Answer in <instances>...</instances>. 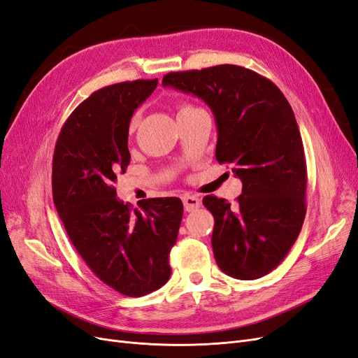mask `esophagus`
<instances>
[{
    "label": "esophagus",
    "instance_id": "1",
    "mask_svg": "<svg viewBox=\"0 0 358 358\" xmlns=\"http://www.w3.org/2000/svg\"><path fill=\"white\" fill-rule=\"evenodd\" d=\"M182 201H183V208H185L187 212H192V210L199 209L200 204H201L200 199L196 197V196H185L182 199Z\"/></svg>",
    "mask_w": 358,
    "mask_h": 358
}]
</instances>
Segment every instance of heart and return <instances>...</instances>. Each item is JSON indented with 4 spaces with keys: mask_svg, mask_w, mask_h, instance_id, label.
Listing matches in <instances>:
<instances>
[{
    "mask_svg": "<svg viewBox=\"0 0 358 358\" xmlns=\"http://www.w3.org/2000/svg\"><path fill=\"white\" fill-rule=\"evenodd\" d=\"M197 107H194V106H191V104H182V106H179V110H178V115H180V113H187V112H191V110H196ZM137 124H138V113H136L133 117H131V121H129V129H133L137 127Z\"/></svg>",
    "mask_w": 358,
    "mask_h": 358,
    "instance_id": "heart-1",
    "label": "heart"
}]
</instances>
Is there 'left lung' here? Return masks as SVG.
Listing matches in <instances>:
<instances>
[{
  "mask_svg": "<svg viewBox=\"0 0 358 358\" xmlns=\"http://www.w3.org/2000/svg\"><path fill=\"white\" fill-rule=\"evenodd\" d=\"M162 86L210 107L218 129L215 157L242 180L236 204L203 199L215 218L216 264L242 280L272 272L294 245L306 215V161L289 103L273 82L231 64L169 73Z\"/></svg>",
  "mask_w": 358,
  "mask_h": 358,
  "instance_id": "8db88e82",
  "label": "left lung"
}]
</instances>
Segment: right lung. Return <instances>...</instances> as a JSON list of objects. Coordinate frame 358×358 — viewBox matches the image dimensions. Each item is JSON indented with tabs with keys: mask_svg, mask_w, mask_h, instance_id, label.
Instances as JSON below:
<instances>
[{
	"mask_svg": "<svg viewBox=\"0 0 358 358\" xmlns=\"http://www.w3.org/2000/svg\"><path fill=\"white\" fill-rule=\"evenodd\" d=\"M157 85L134 80L95 91L69 116L53 152V203L71 243L96 278L129 297L169 280L183 213L178 197L148 199L133 210L113 187L131 158L129 121Z\"/></svg>",
	"mask_w": 358,
	"mask_h": 358,
	"instance_id": "obj_1",
	"label": "right lung"
}]
</instances>
